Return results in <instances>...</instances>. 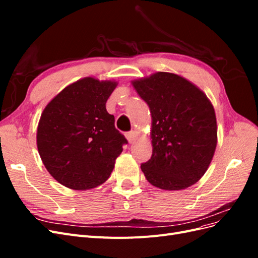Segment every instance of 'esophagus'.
Listing matches in <instances>:
<instances>
[{
  "instance_id": "34e87169",
  "label": "esophagus",
  "mask_w": 258,
  "mask_h": 258,
  "mask_svg": "<svg viewBox=\"0 0 258 258\" xmlns=\"http://www.w3.org/2000/svg\"><path fill=\"white\" fill-rule=\"evenodd\" d=\"M126 138L129 141V143H134L135 140L137 139V132L136 131H130V132H127L126 135Z\"/></svg>"
}]
</instances>
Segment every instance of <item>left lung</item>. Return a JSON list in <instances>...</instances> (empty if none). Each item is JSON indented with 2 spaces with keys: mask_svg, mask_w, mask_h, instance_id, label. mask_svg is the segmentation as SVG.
I'll list each match as a JSON object with an SVG mask.
<instances>
[{
  "mask_svg": "<svg viewBox=\"0 0 258 258\" xmlns=\"http://www.w3.org/2000/svg\"><path fill=\"white\" fill-rule=\"evenodd\" d=\"M152 114L151 159L141 169L152 185L185 189L206 173L217 144L214 107L184 77L168 72L131 82Z\"/></svg>",
  "mask_w": 258,
  "mask_h": 258,
  "instance_id": "1",
  "label": "left lung"
}]
</instances>
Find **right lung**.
<instances>
[{
	"label": "right lung",
	"instance_id": "obj_1",
	"mask_svg": "<svg viewBox=\"0 0 258 258\" xmlns=\"http://www.w3.org/2000/svg\"><path fill=\"white\" fill-rule=\"evenodd\" d=\"M116 86L114 81L85 77L67 86L44 108L36 134L38 154L50 175L68 188L103 184L128 143L105 107Z\"/></svg>",
	"mask_w": 258,
	"mask_h": 258
}]
</instances>
